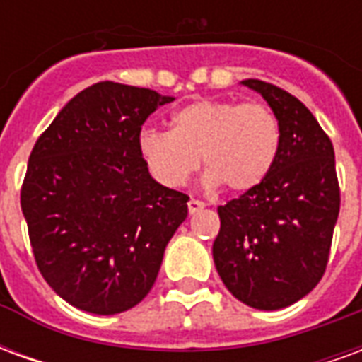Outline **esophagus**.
Segmentation results:
<instances>
[{"label": "esophagus", "mask_w": 362, "mask_h": 362, "mask_svg": "<svg viewBox=\"0 0 362 362\" xmlns=\"http://www.w3.org/2000/svg\"><path fill=\"white\" fill-rule=\"evenodd\" d=\"M204 207H205V204H204V202H199V199H189V202H188L189 215H196V213L202 211Z\"/></svg>", "instance_id": "obj_1"}]
</instances>
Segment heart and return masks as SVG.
Returning a JSON list of instances; mask_svg holds the SVG:
<instances>
[{
    "label": "heart",
    "mask_w": 362,
    "mask_h": 362,
    "mask_svg": "<svg viewBox=\"0 0 362 362\" xmlns=\"http://www.w3.org/2000/svg\"><path fill=\"white\" fill-rule=\"evenodd\" d=\"M279 143V122L267 106L205 98L174 112L170 132L143 129L137 153L165 188L184 186L202 160L205 188L223 184L243 194L266 180Z\"/></svg>",
    "instance_id": "b5f03b06"
}]
</instances>
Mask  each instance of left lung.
Instances as JSON below:
<instances>
[{"instance_id": "1", "label": "left lung", "mask_w": 362, "mask_h": 362, "mask_svg": "<svg viewBox=\"0 0 362 362\" xmlns=\"http://www.w3.org/2000/svg\"><path fill=\"white\" fill-rule=\"evenodd\" d=\"M240 85L269 104L279 122V153L266 180L217 207L213 259L240 303L281 310L308 295L326 272L339 215L334 145L296 96L258 79Z\"/></svg>"}]
</instances>
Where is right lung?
I'll return each mask as SVG.
<instances>
[{"label": "right lung", "mask_w": 362, "mask_h": 362, "mask_svg": "<svg viewBox=\"0 0 362 362\" xmlns=\"http://www.w3.org/2000/svg\"><path fill=\"white\" fill-rule=\"evenodd\" d=\"M174 96L103 81L75 95L30 153L21 189L36 266L56 295L110 316L155 285L189 197L160 186L137 153L141 126Z\"/></svg>", "instance_id": "1"}]
</instances>
